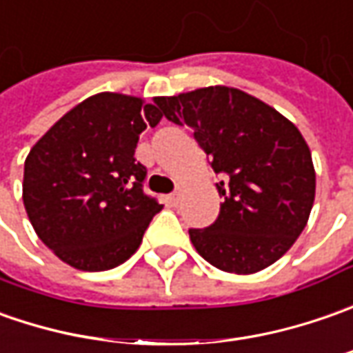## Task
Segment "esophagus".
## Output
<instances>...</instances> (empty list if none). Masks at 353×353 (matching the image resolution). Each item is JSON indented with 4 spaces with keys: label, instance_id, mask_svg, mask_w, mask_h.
<instances>
[{
    "label": "esophagus",
    "instance_id": "obj_1",
    "mask_svg": "<svg viewBox=\"0 0 353 353\" xmlns=\"http://www.w3.org/2000/svg\"><path fill=\"white\" fill-rule=\"evenodd\" d=\"M179 199H181V188H177L172 195H170V201L174 203V205H177L179 203Z\"/></svg>",
    "mask_w": 353,
    "mask_h": 353
}]
</instances>
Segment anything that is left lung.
I'll list each match as a JSON object with an SVG mask.
<instances>
[{
  "label": "left lung",
  "instance_id": "8db88e82",
  "mask_svg": "<svg viewBox=\"0 0 353 353\" xmlns=\"http://www.w3.org/2000/svg\"><path fill=\"white\" fill-rule=\"evenodd\" d=\"M162 115L193 128L221 176V213L189 238L201 258L228 274H256L277 261L307 226L316 174L299 128L250 93L211 85L156 97Z\"/></svg>",
  "mask_w": 353,
  "mask_h": 353
}]
</instances>
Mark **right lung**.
Here are the masks:
<instances>
[{"mask_svg": "<svg viewBox=\"0 0 353 353\" xmlns=\"http://www.w3.org/2000/svg\"><path fill=\"white\" fill-rule=\"evenodd\" d=\"M162 115L142 97L95 93L43 134L25 160L23 203L37 236L81 272H105L139 250L162 205L144 195L139 134Z\"/></svg>", "mask_w": 353, "mask_h": 353, "instance_id": "1", "label": "right lung"}]
</instances>
